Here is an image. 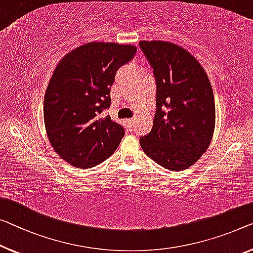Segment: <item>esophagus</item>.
<instances>
[{
  "label": "esophagus",
  "mask_w": 253,
  "mask_h": 253,
  "mask_svg": "<svg viewBox=\"0 0 253 253\" xmlns=\"http://www.w3.org/2000/svg\"><path fill=\"white\" fill-rule=\"evenodd\" d=\"M134 123H135L134 119H127V124H128V126H129L130 128L134 127Z\"/></svg>",
  "instance_id": "34e87169"
}]
</instances>
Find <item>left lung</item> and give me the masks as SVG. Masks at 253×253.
<instances>
[{"label":"left lung","mask_w":253,"mask_h":253,"mask_svg":"<svg viewBox=\"0 0 253 253\" xmlns=\"http://www.w3.org/2000/svg\"><path fill=\"white\" fill-rule=\"evenodd\" d=\"M139 47L157 82V111L150 133L139 138L144 153L172 171L194 165L211 143L216 109L208 75L185 48L165 41Z\"/></svg>","instance_id":"obj_1"}]
</instances>
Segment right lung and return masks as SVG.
I'll list each match as a JSON object with an SVG mask.
<instances>
[{
	"mask_svg": "<svg viewBox=\"0 0 253 253\" xmlns=\"http://www.w3.org/2000/svg\"><path fill=\"white\" fill-rule=\"evenodd\" d=\"M136 50L130 44L89 42L55 67L44 96V124L52 148L74 167L107 160L125 135L123 126L101 114L110 107L117 70Z\"/></svg>",
	"mask_w": 253,
	"mask_h": 253,
	"instance_id": "right-lung-1",
	"label": "right lung"
}]
</instances>
